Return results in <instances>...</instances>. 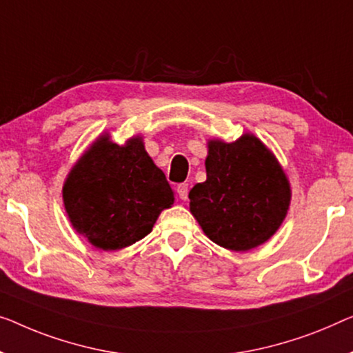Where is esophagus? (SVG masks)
I'll list each match as a JSON object with an SVG mask.
<instances>
[{"mask_svg":"<svg viewBox=\"0 0 353 353\" xmlns=\"http://www.w3.org/2000/svg\"><path fill=\"white\" fill-rule=\"evenodd\" d=\"M177 194H179V198H181V199H187V196H188V183H179Z\"/></svg>","mask_w":353,"mask_h":353,"instance_id":"esophagus-1","label":"esophagus"}]
</instances>
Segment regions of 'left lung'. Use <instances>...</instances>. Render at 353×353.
<instances>
[{
  "label": "left lung",
  "instance_id": "left-lung-1",
  "mask_svg": "<svg viewBox=\"0 0 353 353\" xmlns=\"http://www.w3.org/2000/svg\"><path fill=\"white\" fill-rule=\"evenodd\" d=\"M206 182L188 198L204 233L225 249L244 252L271 238L285 219L290 185L282 168L255 136L210 141Z\"/></svg>",
  "mask_w": 353,
  "mask_h": 353
}]
</instances>
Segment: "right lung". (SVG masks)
I'll return each instance as SVG.
<instances>
[{
	"label": "right lung",
	"mask_w": 353,
	"mask_h": 353,
	"mask_svg": "<svg viewBox=\"0 0 353 353\" xmlns=\"http://www.w3.org/2000/svg\"><path fill=\"white\" fill-rule=\"evenodd\" d=\"M63 201L83 238L98 249L119 250L150 233L174 193L141 138L117 145L104 136L72 168Z\"/></svg>",
	"instance_id": "add662e5"
}]
</instances>
